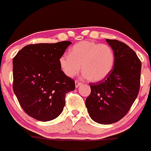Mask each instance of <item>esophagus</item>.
I'll return each mask as SVG.
<instances>
[{"mask_svg":"<svg viewBox=\"0 0 151 151\" xmlns=\"http://www.w3.org/2000/svg\"><path fill=\"white\" fill-rule=\"evenodd\" d=\"M76 87H78L79 86H80V85H81L82 84V83L81 81H76Z\"/></svg>","mask_w":151,"mask_h":151,"instance_id":"obj_1","label":"esophagus"}]
</instances>
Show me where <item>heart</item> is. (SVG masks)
<instances>
[{
	"instance_id": "1",
	"label": "heart",
	"mask_w": 151,
	"mask_h": 151,
	"mask_svg": "<svg viewBox=\"0 0 151 151\" xmlns=\"http://www.w3.org/2000/svg\"><path fill=\"white\" fill-rule=\"evenodd\" d=\"M116 55L112 47L105 43L84 41L76 43L59 60L62 71L69 77L77 75L81 70L91 82L103 80L113 70Z\"/></svg>"
}]
</instances>
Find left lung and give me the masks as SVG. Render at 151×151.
<instances>
[{
	"label": "left lung",
	"mask_w": 151,
	"mask_h": 151,
	"mask_svg": "<svg viewBox=\"0 0 151 151\" xmlns=\"http://www.w3.org/2000/svg\"><path fill=\"white\" fill-rule=\"evenodd\" d=\"M113 49L116 62L111 73L102 81L90 83L86 99L90 117L101 124L117 122L124 118L139 91L141 61L131 48L118 40L106 39Z\"/></svg>",
	"instance_id": "1"
}]
</instances>
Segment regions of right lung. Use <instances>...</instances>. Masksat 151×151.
<instances>
[{"label":"right lung","instance_id":"right-lung-1","mask_svg":"<svg viewBox=\"0 0 151 151\" xmlns=\"http://www.w3.org/2000/svg\"><path fill=\"white\" fill-rule=\"evenodd\" d=\"M71 43L27 45L13 59V90L28 116L48 122L63 112L65 95L76 88L75 81L60 67V57Z\"/></svg>","mask_w":151,"mask_h":151}]
</instances>
